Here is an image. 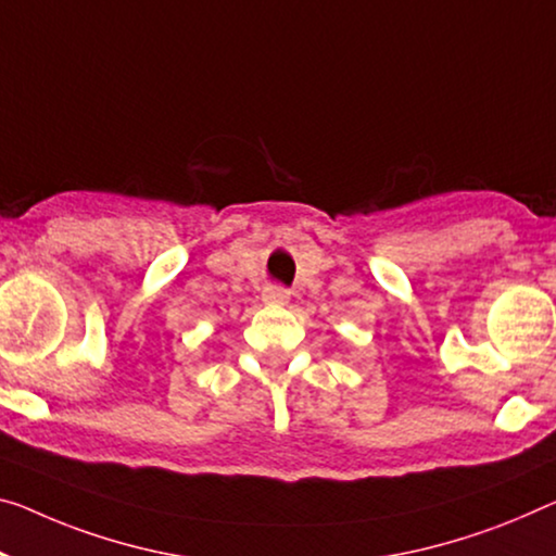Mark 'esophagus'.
Listing matches in <instances>:
<instances>
[{
	"label": "esophagus",
	"mask_w": 556,
	"mask_h": 556,
	"mask_svg": "<svg viewBox=\"0 0 556 556\" xmlns=\"http://www.w3.org/2000/svg\"><path fill=\"white\" fill-rule=\"evenodd\" d=\"M263 303H266V305H288L290 293L280 286H270V288L263 290Z\"/></svg>",
	"instance_id": "34e87169"
}]
</instances>
